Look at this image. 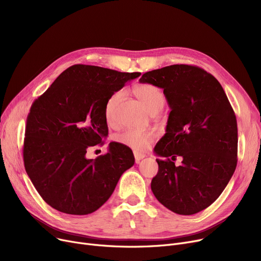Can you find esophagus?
Masks as SVG:
<instances>
[{"mask_svg": "<svg viewBox=\"0 0 261 261\" xmlns=\"http://www.w3.org/2000/svg\"><path fill=\"white\" fill-rule=\"evenodd\" d=\"M133 153H134V158H135L136 163H139L141 160H143L146 156L144 153H140V152H136V151H134Z\"/></svg>", "mask_w": 261, "mask_h": 261, "instance_id": "esophagus-1", "label": "esophagus"}]
</instances>
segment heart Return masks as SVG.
Listing matches in <instances>:
<instances>
[{
  "label": "heart",
  "instance_id": "1",
  "mask_svg": "<svg viewBox=\"0 0 261 261\" xmlns=\"http://www.w3.org/2000/svg\"><path fill=\"white\" fill-rule=\"evenodd\" d=\"M133 92L136 97L144 105L150 113L159 112L164 107L166 101L165 93L163 90L152 84H143L133 88ZM123 96L122 91H116L110 95L106 106H105V115L108 122H113L114 120V111L117 102ZM156 138V134L152 130H141V129H127L123 130L116 136L118 143L128 146L138 151H145L149 148Z\"/></svg>",
  "mask_w": 261,
  "mask_h": 261
}]
</instances>
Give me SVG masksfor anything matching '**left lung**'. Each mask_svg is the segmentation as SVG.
<instances>
[{
	"instance_id": "1",
	"label": "left lung",
	"mask_w": 261,
	"mask_h": 261,
	"mask_svg": "<svg viewBox=\"0 0 261 261\" xmlns=\"http://www.w3.org/2000/svg\"><path fill=\"white\" fill-rule=\"evenodd\" d=\"M141 84L164 90L171 109L166 133L154 147L159 171L151 181L158 201L179 215L213 204L237 166V120L219 81L195 65L173 64L143 74ZM176 156L182 165L175 167Z\"/></svg>"
}]
</instances>
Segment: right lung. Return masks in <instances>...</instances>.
Instances as JSON below:
<instances>
[{"instance_id":"1","label":"right lung","mask_w":261,"mask_h":261,"mask_svg":"<svg viewBox=\"0 0 261 261\" xmlns=\"http://www.w3.org/2000/svg\"><path fill=\"white\" fill-rule=\"evenodd\" d=\"M140 75L75 64L34 101L26 119L24 166L49 206L68 215L97 211L134 165L132 150L115 142L95 160L86 154L108 136L105 106L110 95Z\"/></svg>"}]
</instances>
